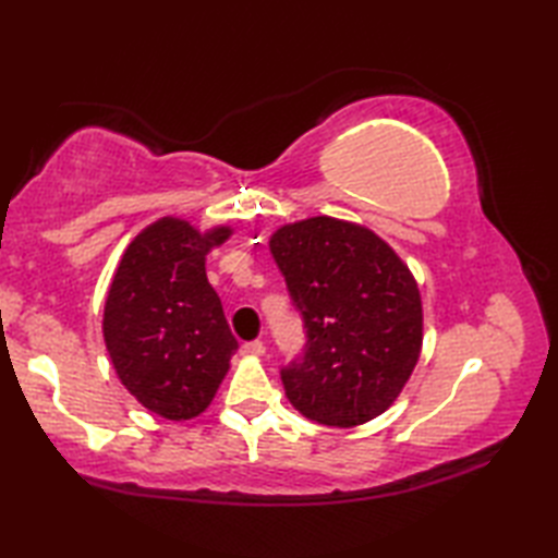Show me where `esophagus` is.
Here are the masks:
<instances>
[{"label":"esophagus","mask_w":558,"mask_h":558,"mask_svg":"<svg viewBox=\"0 0 558 558\" xmlns=\"http://www.w3.org/2000/svg\"><path fill=\"white\" fill-rule=\"evenodd\" d=\"M242 352H244V354H252V357H260V354L266 352V342H260V340L244 342V345H242Z\"/></svg>","instance_id":"obj_1"}]
</instances>
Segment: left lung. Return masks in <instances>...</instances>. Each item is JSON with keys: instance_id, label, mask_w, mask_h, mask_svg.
<instances>
[{"instance_id": "left-lung-1", "label": "left lung", "mask_w": 558, "mask_h": 558, "mask_svg": "<svg viewBox=\"0 0 558 558\" xmlns=\"http://www.w3.org/2000/svg\"><path fill=\"white\" fill-rule=\"evenodd\" d=\"M268 246L306 328L304 354L280 372L292 408L338 429L384 414L422 352L410 268L369 228L328 216L282 225Z\"/></svg>"}]
</instances>
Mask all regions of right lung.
<instances>
[{"label":"right lung","mask_w":558,"mask_h":558,"mask_svg":"<svg viewBox=\"0 0 558 558\" xmlns=\"http://www.w3.org/2000/svg\"><path fill=\"white\" fill-rule=\"evenodd\" d=\"M230 234V225L201 232L165 216L134 236L110 282L105 348L129 393L165 420L198 417L236 352L206 278V254Z\"/></svg>","instance_id":"1"}]
</instances>
